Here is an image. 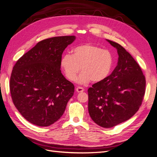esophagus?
<instances>
[{"mask_svg": "<svg viewBox=\"0 0 157 157\" xmlns=\"http://www.w3.org/2000/svg\"><path fill=\"white\" fill-rule=\"evenodd\" d=\"M84 91V89L82 88V87H80V86H78V87L76 88V92H82Z\"/></svg>", "mask_w": 157, "mask_h": 157, "instance_id": "obj_1", "label": "esophagus"}]
</instances>
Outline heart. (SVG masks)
I'll return each mask as SVG.
<instances>
[{
    "label": "heart",
    "mask_w": 157,
    "mask_h": 157,
    "mask_svg": "<svg viewBox=\"0 0 157 157\" xmlns=\"http://www.w3.org/2000/svg\"><path fill=\"white\" fill-rule=\"evenodd\" d=\"M72 55H64L61 60V67L67 78L74 82L81 71L78 82L86 84L90 81L101 82L111 73L113 67V57L107 50L92 44H82L75 47Z\"/></svg>",
    "instance_id": "b5f03b06"
}]
</instances>
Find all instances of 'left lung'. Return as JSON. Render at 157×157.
Instances as JSON below:
<instances>
[{"mask_svg":"<svg viewBox=\"0 0 157 157\" xmlns=\"http://www.w3.org/2000/svg\"><path fill=\"white\" fill-rule=\"evenodd\" d=\"M107 40L117 49L118 65L105 79L88 89V109L96 124L111 128L138 111L146 82L140 67L129 52L118 43Z\"/></svg>","mask_w":157,"mask_h":157,"instance_id":"left-lung-1","label":"left lung"}]
</instances>
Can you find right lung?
Here are the masks:
<instances>
[{"mask_svg": "<svg viewBox=\"0 0 157 157\" xmlns=\"http://www.w3.org/2000/svg\"><path fill=\"white\" fill-rule=\"evenodd\" d=\"M75 37L46 39L17 60L11 72L10 89L14 105L29 122L47 127L59 120L74 95V86L63 76V51Z\"/></svg>", "mask_w": 157, "mask_h": 157, "instance_id": "right-lung-1", "label": "right lung"}]
</instances>
